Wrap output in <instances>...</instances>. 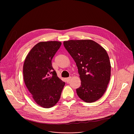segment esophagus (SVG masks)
I'll return each mask as SVG.
<instances>
[{
	"label": "esophagus",
	"instance_id": "esophagus-1",
	"mask_svg": "<svg viewBox=\"0 0 134 134\" xmlns=\"http://www.w3.org/2000/svg\"><path fill=\"white\" fill-rule=\"evenodd\" d=\"M70 79H71V77H68V78H67V79H66L67 83H69V82L70 81Z\"/></svg>",
	"mask_w": 134,
	"mask_h": 134
}]
</instances>
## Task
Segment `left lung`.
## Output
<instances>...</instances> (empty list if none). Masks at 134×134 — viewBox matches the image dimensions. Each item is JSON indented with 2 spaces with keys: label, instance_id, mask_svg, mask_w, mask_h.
I'll return each mask as SVG.
<instances>
[{
  "label": "left lung",
  "instance_id": "left-lung-1",
  "mask_svg": "<svg viewBox=\"0 0 134 134\" xmlns=\"http://www.w3.org/2000/svg\"><path fill=\"white\" fill-rule=\"evenodd\" d=\"M64 46L78 68L81 86L76 89L79 98L87 103L100 99L110 80L111 65L105 50L91 40H69Z\"/></svg>",
  "mask_w": 134,
  "mask_h": 134
}]
</instances>
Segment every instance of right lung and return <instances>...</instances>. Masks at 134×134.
<instances>
[{"mask_svg":"<svg viewBox=\"0 0 134 134\" xmlns=\"http://www.w3.org/2000/svg\"><path fill=\"white\" fill-rule=\"evenodd\" d=\"M59 41L37 43L27 55L23 65L24 83L34 101L44 108L54 106L60 99L65 83L57 76L52 59L59 49Z\"/></svg>","mask_w":134,"mask_h":134,"instance_id":"add662e5","label":"right lung"}]
</instances>
